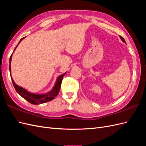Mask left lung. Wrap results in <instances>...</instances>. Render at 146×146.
Wrapping results in <instances>:
<instances>
[{"mask_svg":"<svg viewBox=\"0 0 146 146\" xmlns=\"http://www.w3.org/2000/svg\"><path fill=\"white\" fill-rule=\"evenodd\" d=\"M119 37H120V38L121 39V40L123 42H124V43H125L126 44V42H125V39H123L121 36H119Z\"/></svg>","mask_w":146,"mask_h":146,"instance_id":"1","label":"left lung"}]
</instances>
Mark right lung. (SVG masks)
<instances>
[{"label": "right lung", "instance_id": "add662e5", "mask_svg": "<svg viewBox=\"0 0 146 146\" xmlns=\"http://www.w3.org/2000/svg\"><path fill=\"white\" fill-rule=\"evenodd\" d=\"M24 38L25 37L23 38L19 41L18 44H17V46L15 47L14 51L16 50V48L17 47V46L19 45V44L21 42V41L23 40ZM12 55H13V54H11V55L10 56V73H11V59H12ZM66 72L63 74L60 75V76L57 77L54 86L53 87V88L50 91H48V92H47V93H45V94H35V93H32V92H29L27 90L24 89V88L21 87L17 85H16V84L15 83V82L13 80V78L11 77V74H10V76H11V78L13 84V86H14L15 90L17 93H18L21 97H23L24 99L29 102L30 103L32 104L33 105H39V104L46 103V102H49V101L54 99L57 96V94H58V92L60 91L61 82H62L63 77L66 74Z\"/></svg>", "mask_w": 146, "mask_h": 146}]
</instances>
